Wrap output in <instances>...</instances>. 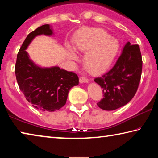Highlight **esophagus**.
Masks as SVG:
<instances>
[{
    "label": "esophagus",
    "instance_id": "1",
    "mask_svg": "<svg viewBox=\"0 0 158 158\" xmlns=\"http://www.w3.org/2000/svg\"><path fill=\"white\" fill-rule=\"evenodd\" d=\"M89 81V79L85 78V77H80V78H79V82L80 83H88Z\"/></svg>",
    "mask_w": 158,
    "mask_h": 158
}]
</instances>
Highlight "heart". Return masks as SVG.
I'll return each mask as SVG.
<instances>
[{
	"instance_id": "obj_1",
	"label": "heart",
	"mask_w": 158,
	"mask_h": 158,
	"mask_svg": "<svg viewBox=\"0 0 158 158\" xmlns=\"http://www.w3.org/2000/svg\"><path fill=\"white\" fill-rule=\"evenodd\" d=\"M74 48L85 52V68L93 73H100L113 63L118 52L119 42L102 28H84L75 37ZM69 56L72 59H77L73 50H69Z\"/></svg>"
}]
</instances>
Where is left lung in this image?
<instances>
[{
  "mask_svg": "<svg viewBox=\"0 0 158 158\" xmlns=\"http://www.w3.org/2000/svg\"><path fill=\"white\" fill-rule=\"evenodd\" d=\"M142 71V58L138 44L127 42L115 65L108 73L94 81L102 89L104 98L97 103L106 111L117 109L135 96Z\"/></svg>",
  "mask_w": 158,
  "mask_h": 158,
  "instance_id": "left-lung-1",
  "label": "left lung"
}]
</instances>
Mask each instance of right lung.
Returning a JSON list of instances; mask_svg holds the SVG:
<instances>
[{"label":"right lung","instance_id":"1","mask_svg":"<svg viewBox=\"0 0 158 158\" xmlns=\"http://www.w3.org/2000/svg\"><path fill=\"white\" fill-rule=\"evenodd\" d=\"M40 35L51 36L53 31L49 24H45L28 35L17 54L16 79L21 91L35 108L54 111L65 105L69 90L79 84V77L73 72L57 66L41 68L29 58L26 49Z\"/></svg>","mask_w":158,"mask_h":158}]
</instances>
